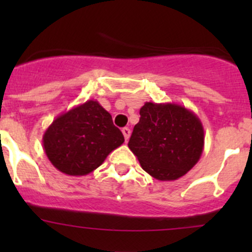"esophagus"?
<instances>
[{
  "label": "esophagus",
  "instance_id": "esophagus-1",
  "mask_svg": "<svg viewBox=\"0 0 252 252\" xmlns=\"http://www.w3.org/2000/svg\"><path fill=\"white\" fill-rule=\"evenodd\" d=\"M122 133H123L126 141L129 140V138H130V129H129V128H123V129H122Z\"/></svg>",
  "mask_w": 252,
  "mask_h": 252
}]
</instances>
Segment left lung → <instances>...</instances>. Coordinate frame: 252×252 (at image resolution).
Masks as SVG:
<instances>
[{"label": "left lung", "instance_id": "8db88e82", "mask_svg": "<svg viewBox=\"0 0 252 252\" xmlns=\"http://www.w3.org/2000/svg\"><path fill=\"white\" fill-rule=\"evenodd\" d=\"M128 142L142 169L162 182L177 180L199 162L204 126L192 111L178 103L145 102Z\"/></svg>", "mask_w": 252, "mask_h": 252}]
</instances>
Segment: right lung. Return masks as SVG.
<instances>
[{
  "mask_svg": "<svg viewBox=\"0 0 252 252\" xmlns=\"http://www.w3.org/2000/svg\"><path fill=\"white\" fill-rule=\"evenodd\" d=\"M124 142L112 116L96 100L60 114L42 136L45 154L55 168L68 175H86Z\"/></svg>",
  "mask_w": 252,
  "mask_h": 252,
  "instance_id": "add662e5",
  "label": "right lung"
}]
</instances>
